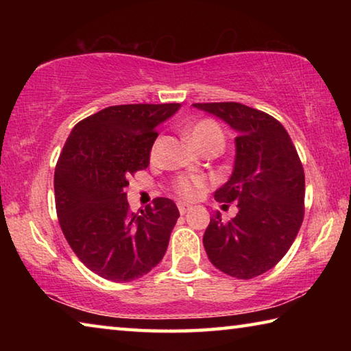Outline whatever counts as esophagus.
Instances as JSON below:
<instances>
[{
	"label": "esophagus",
	"mask_w": 351,
	"mask_h": 351,
	"mask_svg": "<svg viewBox=\"0 0 351 351\" xmlns=\"http://www.w3.org/2000/svg\"><path fill=\"white\" fill-rule=\"evenodd\" d=\"M178 209H180V213H181V215H186L187 212L192 210V206H190V204H186V203H178Z\"/></svg>",
	"instance_id": "34e87169"
}]
</instances>
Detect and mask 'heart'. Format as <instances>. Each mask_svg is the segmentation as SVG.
Wrapping results in <instances>:
<instances>
[{
	"instance_id": "1",
	"label": "heart",
	"mask_w": 351,
	"mask_h": 351,
	"mask_svg": "<svg viewBox=\"0 0 351 351\" xmlns=\"http://www.w3.org/2000/svg\"><path fill=\"white\" fill-rule=\"evenodd\" d=\"M187 139L192 142L195 147H198L199 150H206V148L217 147L221 150L224 147V133L221 127L218 125L212 119H203V121L193 122L186 128ZM204 186V181L201 178H181L176 182V192L184 198H193L197 190Z\"/></svg>"
}]
</instances>
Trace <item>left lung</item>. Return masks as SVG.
Segmentation results:
<instances>
[{
    "label": "left lung",
    "instance_id": "8db88e82",
    "mask_svg": "<svg viewBox=\"0 0 351 351\" xmlns=\"http://www.w3.org/2000/svg\"><path fill=\"white\" fill-rule=\"evenodd\" d=\"M237 133L232 175L215 192L219 203L235 201L239 213L224 223L217 212L203 245L224 274L252 278L283 258L304 219V167L287 130L274 117L237 102L193 104ZM224 206V204H223Z\"/></svg>",
    "mask_w": 351,
    "mask_h": 351
}]
</instances>
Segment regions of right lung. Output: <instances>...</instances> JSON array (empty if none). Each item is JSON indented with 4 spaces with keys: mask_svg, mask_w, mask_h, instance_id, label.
I'll list each match as a JSON object with an SVG mask.
<instances>
[{
    "mask_svg": "<svg viewBox=\"0 0 351 351\" xmlns=\"http://www.w3.org/2000/svg\"><path fill=\"white\" fill-rule=\"evenodd\" d=\"M181 104L116 105L83 119L58 158L54 190L60 228L77 257L94 274L132 282L162 260L180 217L169 198L133 213L125 187L150 164L156 127Z\"/></svg>",
    "mask_w": 351,
    "mask_h": 351,
    "instance_id": "obj_1",
    "label": "right lung"
}]
</instances>
